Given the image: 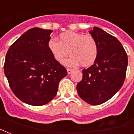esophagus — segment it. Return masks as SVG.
I'll list each match as a JSON object with an SVG mask.
<instances>
[{"mask_svg":"<svg viewBox=\"0 0 134 134\" xmlns=\"http://www.w3.org/2000/svg\"><path fill=\"white\" fill-rule=\"evenodd\" d=\"M72 72H73V70H72V69H69V68H67V73H68V74H71Z\"/></svg>","mask_w":134,"mask_h":134,"instance_id":"esophagus-1","label":"esophagus"}]
</instances>
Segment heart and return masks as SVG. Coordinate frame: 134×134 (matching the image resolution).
Here are the masks:
<instances>
[{"instance_id": "b5f03b06", "label": "heart", "mask_w": 134, "mask_h": 134, "mask_svg": "<svg viewBox=\"0 0 134 134\" xmlns=\"http://www.w3.org/2000/svg\"><path fill=\"white\" fill-rule=\"evenodd\" d=\"M48 49L56 61L61 63L69 54L70 58L64 64L71 67L90 66L95 62L98 56L99 47L97 41L90 35L68 31L61 33L58 42L50 40Z\"/></svg>"}]
</instances>
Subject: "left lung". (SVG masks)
Returning a JSON list of instances; mask_svg holds the SVG:
<instances>
[{"label":"left lung","instance_id":"8db88e82","mask_svg":"<svg viewBox=\"0 0 134 134\" xmlns=\"http://www.w3.org/2000/svg\"><path fill=\"white\" fill-rule=\"evenodd\" d=\"M89 33L97 41L99 52L94 64L82 70V78L77 85V91L82 100L98 105L111 99L122 87L128 57L116 37L97 27Z\"/></svg>","mask_w":134,"mask_h":134}]
</instances>
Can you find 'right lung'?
Returning <instances> with one entry per match:
<instances>
[{"instance_id": "right-lung-1", "label": "right lung", "mask_w": 134, "mask_h": 134, "mask_svg": "<svg viewBox=\"0 0 134 134\" xmlns=\"http://www.w3.org/2000/svg\"><path fill=\"white\" fill-rule=\"evenodd\" d=\"M51 30L34 27L12 44L5 56L4 72L11 90L26 104L42 106L56 96L66 69L48 49Z\"/></svg>"}]
</instances>
